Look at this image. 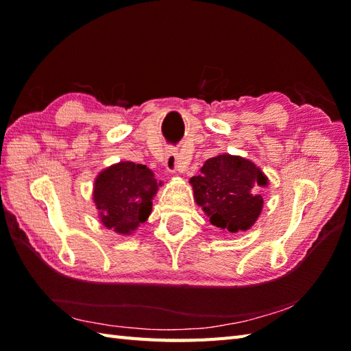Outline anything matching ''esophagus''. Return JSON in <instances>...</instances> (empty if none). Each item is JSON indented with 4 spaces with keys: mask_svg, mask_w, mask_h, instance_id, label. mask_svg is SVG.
I'll return each mask as SVG.
<instances>
[{
    "mask_svg": "<svg viewBox=\"0 0 351 351\" xmlns=\"http://www.w3.org/2000/svg\"><path fill=\"white\" fill-rule=\"evenodd\" d=\"M166 167L169 171H173V173H182L185 170V162L182 161L180 154L170 151L166 156Z\"/></svg>",
    "mask_w": 351,
    "mask_h": 351,
    "instance_id": "34e87169",
    "label": "esophagus"
}]
</instances>
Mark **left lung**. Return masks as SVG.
I'll return each instance as SVG.
<instances>
[{
  "mask_svg": "<svg viewBox=\"0 0 351 351\" xmlns=\"http://www.w3.org/2000/svg\"><path fill=\"white\" fill-rule=\"evenodd\" d=\"M195 199L214 226L229 232L247 230L263 210L259 189L267 185L255 164L241 156L217 155L206 160L190 180Z\"/></svg>",
  "mask_w": 351,
  "mask_h": 351,
  "instance_id": "1",
  "label": "left lung"
}]
</instances>
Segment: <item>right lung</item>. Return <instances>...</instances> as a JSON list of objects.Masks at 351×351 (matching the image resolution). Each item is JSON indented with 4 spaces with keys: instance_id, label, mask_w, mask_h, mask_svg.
Wrapping results in <instances>:
<instances>
[{
    "instance_id": "right-lung-1",
    "label": "right lung",
    "mask_w": 351,
    "mask_h": 351,
    "mask_svg": "<svg viewBox=\"0 0 351 351\" xmlns=\"http://www.w3.org/2000/svg\"><path fill=\"white\" fill-rule=\"evenodd\" d=\"M158 184L152 170L130 161L119 162L99 173L93 200L101 221L117 234H131L152 211V197Z\"/></svg>"
}]
</instances>
